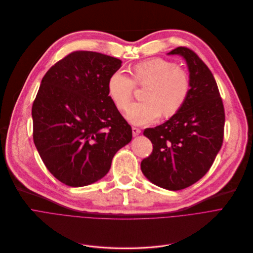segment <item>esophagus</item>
Wrapping results in <instances>:
<instances>
[{
  "label": "esophagus",
  "instance_id": "1",
  "mask_svg": "<svg viewBox=\"0 0 253 253\" xmlns=\"http://www.w3.org/2000/svg\"><path fill=\"white\" fill-rule=\"evenodd\" d=\"M140 133H141V130H140V129H138V128H136V127H132V134H133V136H137V135H139Z\"/></svg>",
  "mask_w": 253,
  "mask_h": 253
}]
</instances>
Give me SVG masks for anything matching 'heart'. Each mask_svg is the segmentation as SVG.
I'll return each mask as SVG.
<instances>
[{
    "label": "heart",
    "mask_w": 253,
    "mask_h": 253,
    "mask_svg": "<svg viewBox=\"0 0 253 253\" xmlns=\"http://www.w3.org/2000/svg\"><path fill=\"white\" fill-rule=\"evenodd\" d=\"M133 80L121 71L114 72L108 80V91L115 105L123 110L132 98L135 84L147 86L143 103L130 105L126 119L134 125H147L157 121L161 114L169 118L177 114L188 97L191 82L186 70L163 58H154L134 65Z\"/></svg>",
    "instance_id": "b5f03b06"
}]
</instances>
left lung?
Here are the masks:
<instances>
[{"instance_id":"8db88e82","label":"left lung","mask_w":253,"mask_h":253,"mask_svg":"<svg viewBox=\"0 0 253 253\" xmlns=\"http://www.w3.org/2000/svg\"><path fill=\"white\" fill-rule=\"evenodd\" d=\"M168 55L186 61L191 88L177 114L144 130L154 149L140 168L151 183L176 191L191 186L210 170L223 144L225 111L213 75L193 50L179 46Z\"/></svg>"}]
</instances>
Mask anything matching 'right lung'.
I'll return each instance as SVG.
<instances>
[{"instance_id":"obj_1","label":"right lung","mask_w":253,"mask_h":253,"mask_svg":"<svg viewBox=\"0 0 253 253\" xmlns=\"http://www.w3.org/2000/svg\"><path fill=\"white\" fill-rule=\"evenodd\" d=\"M122 61L78 50L43 76L31 115L33 141L46 169L62 183L82 187L105 177L132 139L131 126L108 91Z\"/></svg>"}]
</instances>
